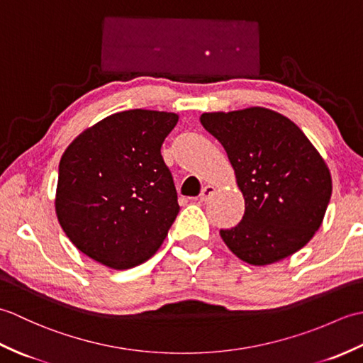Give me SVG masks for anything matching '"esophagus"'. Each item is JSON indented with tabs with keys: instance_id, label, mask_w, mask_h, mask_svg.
<instances>
[{
	"instance_id": "34e87169",
	"label": "esophagus",
	"mask_w": 363,
	"mask_h": 363,
	"mask_svg": "<svg viewBox=\"0 0 363 363\" xmlns=\"http://www.w3.org/2000/svg\"><path fill=\"white\" fill-rule=\"evenodd\" d=\"M213 194H215V187L213 186H206L201 190V195H199V199H201V201H207V199H209Z\"/></svg>"
}]
</instances>
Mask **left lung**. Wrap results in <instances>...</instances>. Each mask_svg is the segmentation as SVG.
<instances>
[{"label": "left lung", "instance_id": "left-lung-1", "mask_svg": "<svg viewBox=\"0 0 363 363\" xmlns=\"http://www.w3.org/2000/svg\"><path fill=\"white\" fill-rule=\"evenodd\" d=\"M199 121L225 148L245 198L243 220L220 235L238 259L264 267L299 251L320 229L333 179L290 118L267 107L206 112Z\"/></svg>", "mask_w": 363, "mask_h": 363}]
</instances>
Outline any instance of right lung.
<instances>
[{"label": "right lung", "instance_id": "obj_1", "mask_svg": "<svg viewBox=\"0 0 363 363\" xmlns=\"http://www.w3.org/2000/svg\"><path fill=\"white\" fill-rule=\"evenodd\" d=\"M177 120L174 112H117L67 146L54 207L67 237L90 259L128 269L164 243L179 204L160 146Z\"/></svg>", "mask_w": 363, "mask_h": 363}]
</instances>
